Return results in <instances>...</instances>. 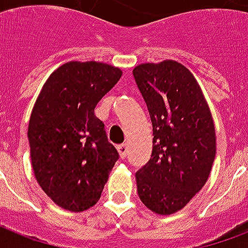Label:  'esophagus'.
Segmentation results:
<instances>
[{"label":"esophagus","instance_id":"34e87169","mask_svg":"<svg viewBox=\"0 0 248 248\" xmlns=\"http://www.w3.org/2000/svg\"><path fill=\"white\" fill-rule=\"evenodd\" d=\"M117 151H118V153H120L121 159L126 158V155H127V145H124V144L118 145V147H117Z\"/></svg>","mask_w":248,"mask_h":248}]
</instances>
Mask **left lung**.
Returning a JSON list of instances; mask_svg holds the SVG:
<instances>
[{
    "label": "left lung",
    "instance_id": "8db88e82",
    "mask_svg": "<svg viewBox=\"0 0 248 248\" xmlns=\"http://www.w3.org/2000/svg\"><path fill=\"white\" fill-rule=\"evenodd\" d=\"M153 127L151 159L136 172L140 201L158 215L186 206L202 189L216 155L215 126L200 85L175 60L132 71Z\"/></svg>",
    "mask_w": 248,
    "mask_h": 248
}]
</instances>
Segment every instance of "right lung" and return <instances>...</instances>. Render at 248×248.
I'll return each mask as SVG.
<instances>
[{
    "instance_id": "add662e5",
    "label": "right lung",
    "mask_w": 248,
    "mask_h": 248,
    "mask_svg": "<svg viewBox=\"0 0 248 248\" xmlns=\"http://www.w3.org/2000/svg\"><path fill=\"white\" fill-rule=\"evenodd\" d=\"M121 76L108 64L69 62L52 72L33 107L28 139L34 176L68 211L96 203L120 157L93 110Z\"/></svg>"
}]
</instances>
